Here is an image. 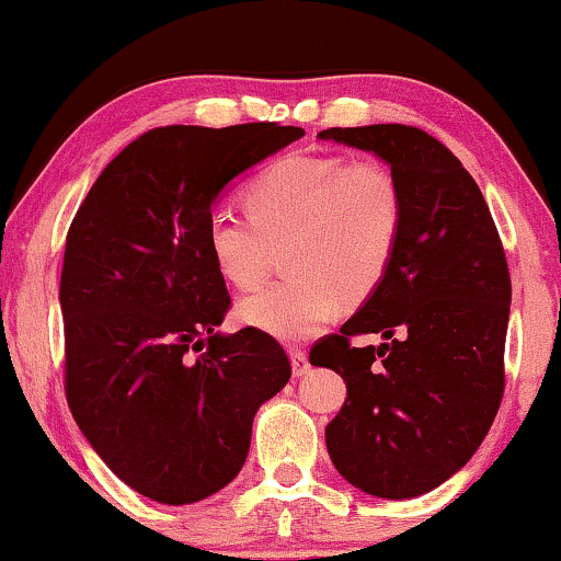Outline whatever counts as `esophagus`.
Masks as SVG:
<instances>
[{
    "mask_svg": "<svg viewBox=\"0 0 561 561\" xmlns=\"http://www.w3.org/2000/svg\"><path fill=\"white\" fill-rule=\"evenodd\" d=\"M290 367H294V375L298 378V375H306V370H309V357H306L304 350L298 347H290Z\"/></svg>",
    "mask_w": 561,
    "mask_h": 561,
    "instance_id": "esophagus-1",
    "label": "esophagus"
}]
</instances>
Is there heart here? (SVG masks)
<instances>
[{
    "label": "heart",
    "mask_w": 561,
    "mask_h": 561,
    "mask_svg": "<svg viewBox=\"0 0 561 561\" xmlns=\"http://www.w3.org/2000/svg\"><path fill=\"white\" fill-rule=\"evenodd\" d=\"M250 214L217 209L206 248L237 288H255L288 244L294 278L242 298L237 317L280 340H306L336 301L363 304L393 263L403 234V191L375 158L294 156L267 165L244 191Z\"/></svg>",
    "instance_id": "b5f03b06"
}]
</instances>
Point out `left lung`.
<instances>
[{
    "label": "left lung",
    "instance_id": "1",
    "mask_svg": "<svg viewBox=\"0 0 561 561\" xmlns=\"http://www.w3.org/2000/svg\"><path fill=\"white\" fill-rule=\"evenodd\" d=\"M321 140L375 152L396 173L405 217L390 271L311 365L347 382L327 426L340 474L401 501L449 480L490 432L503 401L511 275L482 191L455 152L419 127H329ZM380 333V348L352 335Z\"/></svg>",
    "mask_w": 561,
    "mask_h": 561
}]
</instances>
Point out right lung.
Returning <instances> with one entry per match:
<instances>
[{
    "label": "right lung",
    "instance_id": "1",
    "mask_svg": "<svg viewBox=\"0 0 561 561\" xmlns=\"http://www.w3.org/2000/svg\"><path fill=\"white\" fill-rule=\"evenodd\" d=\"M298 137L275 122L156 127L104 168L68 229V409L150 501L196 503L232 482L257 409L290 378L271 334L217 332L232 301L206 221L229 181Z\"/></svg>",
    "mask_w": 561,
    "mask_h": 561
}]
</instances>
